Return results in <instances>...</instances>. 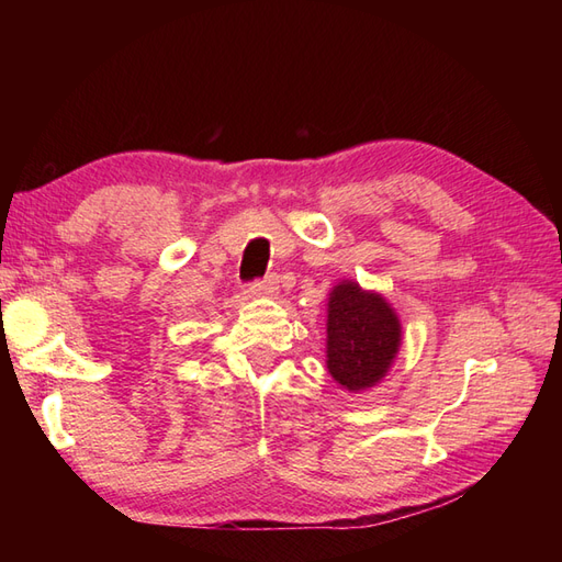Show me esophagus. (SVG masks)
<instances>
[{"label":"esophagus","mask_w":562,"mask_h":562,"mask_svg":"<svg viewBox=\"0 0 562 562\" xmlns=\"http://www.w3.org/2000/svg\"><path fill=\"white\" fill-rule=\"evenodd\" d=\"M250 290H254L260 296H274V294L280 292V280L274 278V274H268L266 280H258Z\"/></svg>","instance_id":"34e87169"}]
</instances>
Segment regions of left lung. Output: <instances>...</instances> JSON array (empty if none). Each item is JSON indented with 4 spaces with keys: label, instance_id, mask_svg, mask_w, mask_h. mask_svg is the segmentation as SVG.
Here are the masks:
<instances>
[{
    "label": "left lung",
    "instance_id": "obj_1",
    "mask_svg": "<svg viewBox=\"0 0 562 562\" xmlns=\"http://www.w3.org/2000/svg\"><path fill=\"white\" fill-rule=\"evenodd\" d=\"M403 340L396 308L355 280L333 284L326 304V369L345 391L374 389L391 372Z\"/></svg>",
    "mask_w": 562,
    "mask_h": 562
}]
</instances>
